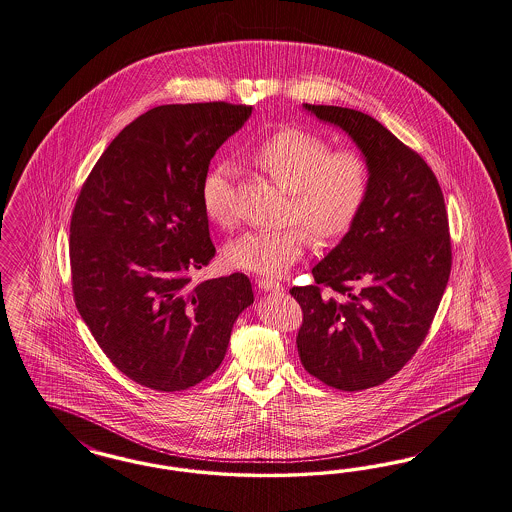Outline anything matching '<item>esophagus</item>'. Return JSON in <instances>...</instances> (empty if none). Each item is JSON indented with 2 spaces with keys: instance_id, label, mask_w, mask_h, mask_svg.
<instances>
[{
  "instance_id": "1",
  "label": "esophagus",
  "mask_w": 512,
  "mask_h": 512,
  "mask_svg": "<svg viewBox=\"0 0 512 512\" xmlns=\"http://www.w3.org/2000/svg\"><path fill=\"white\" fill-rule=\"evenodd\" d=\"M257 287H259L261 291H272V293H282L283 291L282 283L276 282V280H268V278L257 280Z\"/></svg>"
}]
</instances>
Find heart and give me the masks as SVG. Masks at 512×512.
<instances>
[{"instance_id": "heart-1", "label": "heart", "mask_w": 512, "mask_h": 512, "mask_svg": "<svg viewBox=\"0 0 512 512\" xmlns=\"http://www.w3.org/2000/svg\"><path fill=\"white\" fill-rule=\"evenodd\" d=\"M249 160L289 193L287 221H299L319 240L346 234L363 210L371 170L365 157L353 149L331 151V143L314 132L287 128L266 136L251 151ZM232 168L217 162L204 176L200 202L206 217L217 227L234 225ZM308 246L300 225L285 229L247 230L225 246V263L244 272L280 276L297 263Z\"/></svg>"}]
</instances>
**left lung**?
Here are the masks:
<instances>
[{
  "label": "left lung",
  "instance_id": "1",
  "mask_svg": "<svg viewBox=\"0 0 512 512\" xmlns=\"http://www.w3.org/2000/svg\"><path fill=\"white\" fill-rule=\"evenodd\" d=\"M302 107L352 138L371 187L352 229L312 268L316 283L289 291L302 308L300 363L331 388H374L422 346L441 304L452 266L444 196L425 160L371 115Z\"/></svg>",
  "mask_w": 512,
  "mask_h": 512
}]
</instances>
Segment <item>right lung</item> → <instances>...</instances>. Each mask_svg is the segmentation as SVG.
Listing matches in <instances>:
<instances>
[{
	"label": "right lung",
	"instance_id": "obj_1",
	"mask_svg": "<svg viewBox=\"0 0 512 512\" xmlns=\"http://www.w3.org/2000/svg\"><path fill=\"white\" fill-rule=\"evenodd\" d=\"M249 117L251 106L227 102L153 107L107 145L75 202V306L109 361L145 388L206 380L253 304L240 272L189 285L215 255L202 181Z\"/></svg>",
	"mask_w": 512,
	"mask_h": 512
}]
</instances>
